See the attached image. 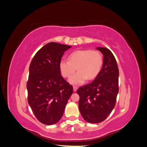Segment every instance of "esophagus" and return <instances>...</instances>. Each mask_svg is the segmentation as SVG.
Listing matches in <instances>:
<instances>
[{
    "instance_id": "1",
    "label": "esophagus",
    "mask_w": 147,
    "mask_h": 147,
    "mask_svg": "<svg viewBox=\"0 0 147 147\" xmlns=\"http://www.w3.org/2000/svg\"><path fill=\"white\" fill-rule=\"evenodd\" d=\"M77 89H78L77 86H73V90H74V92H76L77 90Z\"/></svg>"
}]
</instances>
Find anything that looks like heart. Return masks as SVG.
<instances>
[{
    "label": "heart",
    "mask_w": 147,
    "mask_h": 147,
    "mask_svg": "<svg viewBox=\"0 0 147 147\" xmlns=\"http://www.w3.org/2000/svg\"><path fill=\"white\" fill-rule=\"evenodd\" d=\"M104 59L101 53L96 50H80L72 52L69 60L61 59L59 70L62 76L69 78L76 70H79L69 80L72 84H80L86 80H91L100 73L103 65Z\"/></svg>",
    "instance_id": "b5f03b06"
}]
</instances>
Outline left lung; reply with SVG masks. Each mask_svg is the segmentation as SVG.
<instances>
[{"label": "left lung", "mask_w": 147, "mask_h": 147, "mask_svg": "<svg viewBox=\"0 0 147 147\" xmlns=\"http://www.w3.org/2000/svg\"><path fill=\"white\" fill-rule=\"evenodd\" d=\"M96 49L104 56L100 72L92 83L77 91L80 96V112L90 123H99L107 118L115 107L119 90V70L113 53L106 48Z\"/></svg>", "instance_id": "left-lung-1"}]
</instances>
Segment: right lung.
<instances>
[{
  "label": "right lung",
  "mask_w": 147,
  "mask_h": 147,
  "mask_svg": "<svg viewBox=\"0 0 147 147\" xmlns=\"http://www.w3.org/2000/svg\"><path fill=\"white\" fill-rule=\"evenodd\" d=\"M70 46L50 42L36 53L29 66L28 103L40 122L52 125L61 119L73 87L61 76L59 63Z\"/></svg>",
  "instance_id": "1"
}]
</instances>
